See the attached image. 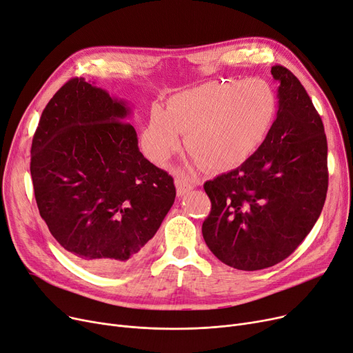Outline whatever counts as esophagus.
I'll return each instance as SVG.
<instances>
[{"mask_svg":"<svg viewBox=\"0 0 353 353\" xmlns=\"http://www.w3.org/2000/svg\"><path fill=\"white\" fill-rule=\"evenodd\" d=\"M176 190H177V196H185L186 193H189L194 186L188 183L186 180L183 179H176Z\"/></svg>","mask_w":353,"mask_h":353,"instance_id":"34e87169","label":"esophagus"}]
</instances>
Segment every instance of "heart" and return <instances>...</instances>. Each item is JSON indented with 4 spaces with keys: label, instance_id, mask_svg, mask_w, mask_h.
Segmentation results:
<instances>
[{
    "label": "heart",
    "instance_id": "1",
    "mask_svg": "<svg viewBox=\"0 0 353 353\" xmlns=\"http://www.w3.org/2000/svg\"><path fill=\"white\" fill-rule=\"evenodd\" d=\"M279 111L277 92L261 78L223 79L181 90L152 108L143 132L151 161L164 164L181 144L210 172H229L264 144Z\"/></svg>",
    "mask_w": 353,
    "mask_h": 353
}]
</instances>
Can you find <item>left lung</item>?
<instances>
[{"instance_id": "obj_1", "label": "left lung", "mask_w": 353, "mask_h": 353, "mask_svg": "<svg viewBox=\"0 0 353 353\" xmlns=\"http://www.w3.org/2000/svg\"><path fill=\"white\" fill-rule=\"evenodd\" d=\"M279 111L264 144L235 170L205 183L212 210L202 234L229 267L256 271L281 263L309 235L327 193V141L300 81L272 66Z\"/></svg>"}]
</instances>
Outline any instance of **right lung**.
<instances>
[{
    "mask_svg": "<svg viewBox=\"0 0 353 353\" xmlns=\"http://www.w3.org/2000/svg\"><path fill=\"white\" fill-rule=\"evenodd\" d=\"M125 99L83 78L46 105L32 144L33 188L53 238L89 268L139 258L174 203L173 177L150 163Z\"/></svg>",
    "mask_w": 353,
    "mask_h": 353,
    "instance_id": "obj_1",
    "label": "right lung"
}]
</instances>
